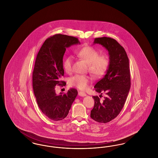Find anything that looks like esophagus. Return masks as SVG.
Instances as JSON below:
<instances>
[{
	"mask_svg": "<svg viewBox=\"0 0 158 158\" xmlns=\"http://www.w3.org/2000/svg\"><path fill=\"white\" fill-rule=\"evenodd\" d=\"M78 95H79V96H81V97H85V96L86 95V94L85 92H82V91H79Z\"/></svg>",
	"mask_w": 158,
	"mask_h": 158,
	"instance_id": "1",
	"label": "esophagus"
}]
</instances>
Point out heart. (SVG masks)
Returning a JSON list of instances; mask_svg holds the SVG:
<instances>
[{"instance_id":"heart-1","label":"heart","mask_w":158,"mask_h":158,"mask_svg":"<svg viewBox=\"0 0 158 158\" xmlns=\"http://www.w3.org/2000/svg\"><path fill=\"white\" fill-rule=\"evenodd\" d=\"M75 54L79 59L87 63L88 71L92 76L99 77L105 74L109 66V59L105 56H99L97 50L90 46H85L77 50ZM72 63L73 57L71 56H68L64 58L63 67L66 72H70ZM89 82V77L86 75H76L69 79L70 85L81 90H85Z\"/></svg>"}]
</instances>
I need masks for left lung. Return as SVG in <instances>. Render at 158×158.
I'll list each match as a JSON object with an SVG mask.
<instances>
[{"instance_id":"1","label":"left lung","mask_w":158,"mask_h":158,"mask_svg":"<svg viewBox=\"0 0 158 158\" xmlns=\"http://www.w3.org/2000/svg\"><path fill=\"white\" fill-rule=\"evenodd\" d=\"M94 43L108 50L110 64L105 75L94 86L100 96L105 93L106 97L103 101L98 96L93 97L95 104L90 117L98 123H106L120 114L126 101L131 85L129 60L124 48L113 38H96Z\"/></svg>"}]
</instances>
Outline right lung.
Here are the masks:
<instances>
[{
    "mask_svg": "<svg viewBox=\"0 0 158 158\" xmlns=\"http://www.w3.org/2000/svg\"><path fill=\"white\" fill-rule=\"evenodd\" d=\"M80 44L77 38L56 34L48 38L39 50L32 73V87L38 105L48 118L60 121L65 118L77 95L71 88L66 94H56V85L64 86L63 58L66 48Z\"/></svg>",
    "mask_w": 158,
    "mask_h": 158,
    "instance_id": "1",
    "label": "right lung"
}]
</instances>
